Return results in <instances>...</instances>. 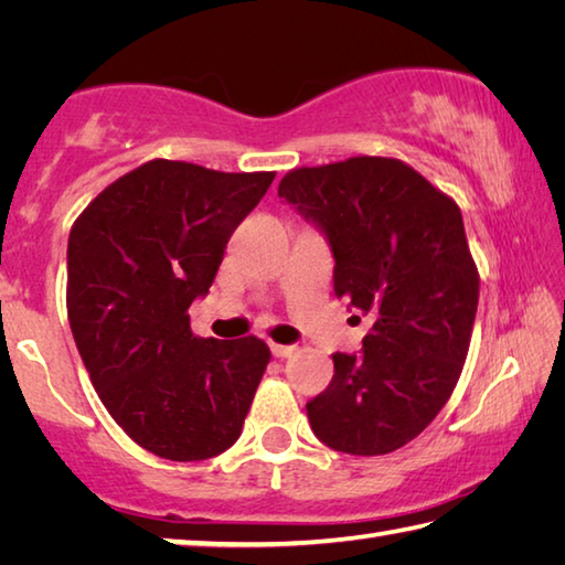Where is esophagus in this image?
I'll return each mask as SVG.
<instances>
[{
  "mask_svg": "<svg viewBox=\"0 0 565 565\" xmlns=\"http://www.w3.org/2000/svg\"><path fill=\"white\" fill-rule=\"evenodd\" d=\"M271 353L276 359H289V356H294L296 353V347H286V343H271Z\"/></svg>",
  "mask_w": 565,
  "mask_h": 565,
  "instance_id": "esophagus-1",
  "label": "esophagus"
}]
</instances>
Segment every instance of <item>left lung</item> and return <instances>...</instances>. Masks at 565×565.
<instances>
[{
  "mask_svg": "<svg viewBox=\"0 0 565 565\" xmlns=\"http://www.w3.org/2000/svg\"><path fill=\"white\" fill-rule=\"evenodd\" d=\"M279 196L327 236L333 294L374 321L359 356L333 353L331 384L306 404L311 431L341 454L396 451L446 406L471 343L478 269L461 209L388 157L294 169Z\"/></svg>",
  "mask_w": 565,
  "mask_h": 565,
  "instance_id": "left-lung-1",
  "label": "left lung"
}]
</instances>
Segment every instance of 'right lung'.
Masks as SVG:
<instances>
[{"instance_id":"add662e5","label":"right lung","mask_w":565,"mask_h":565,"mask_svg":"<svg viewBox=\"0 0 565 565\" xmlns=\"http://www.w3.org/2000/svg\"><path fill=\"white\" fill-rule=\"evenodd\" d=\"M274 177L151 159L72 226L76 349L111 418L159 458L204 461L242 436L271 351L256 337H194L189 306L209 294L234 228Z\"/></svg>"}]
</instances>
